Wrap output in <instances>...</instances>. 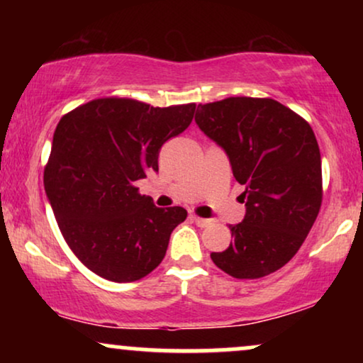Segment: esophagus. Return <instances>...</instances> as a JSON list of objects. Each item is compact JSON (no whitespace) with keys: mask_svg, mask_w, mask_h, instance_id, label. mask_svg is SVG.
I'll return each mask as SVG.
<instances>
[{"mask_svg":"<svg viewBox=\"0 0 363 363\" xmlns=\"http://www.w3.org/2000/svg\"><path fill=\"white\" fill-rule=\"evenodd\" d=\"M191 220L195 221L196 226H200V228H206L211 225L210 220H205V218H200V216H191Z\"/></svg>","mask_w":363,"mask_h":363,"instance_id":"esophagus-1","label":"esophagus"}]
</instances>
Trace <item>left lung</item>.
I'll return each mask as SVG.
<instances>
[{
    "mask_svg": "<svg viewBox=\"0 0 363 363\" xmlns=\"http://www.w3.org/2000/svg\"><path fill=\"white\" fill-rule=\"evenodd\" d=\"M195 121L230 158L245 185V220L231 245L211 252L236 279H259L289 262L322 205V163L309 123L274 99L228 97L198 106Z\"/></svg>",
    "mask_w": 363,
    "mask_h": 363,
    "instance_id": "left-lung-1",
    "label": "left lung"
}]
</instances>
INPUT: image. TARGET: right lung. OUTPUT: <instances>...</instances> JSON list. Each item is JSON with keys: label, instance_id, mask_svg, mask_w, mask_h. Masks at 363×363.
<instances>
[{"label": "right lung", "instance_id": "right-lung-1", "mask_svg": "<svg viewBox=\"0 0 363 363\" xmlns=\"http://www.w3.org/2000/svg\"><path fill=\"white\" fill-rule=\"evenodd\" d=\"M195 107L104 97L59 121L44 190L67 246L104 279L150 274L165 257L172 231L186 220L185 208H157L133 183L158 172L162 145L190 125Z\"/></svg>", "mask_w": 363, "mask_h": 363}]
</instances>
